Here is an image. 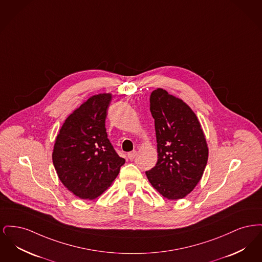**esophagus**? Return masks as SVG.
Here are the masks:
<instances>
[{"instance_id":"obj_1","label":"esophagus","mask_w":262,"mask_h":262,"mask_svg":"<svg viewBox=\"0 0 262 262\" xmlns=\"http://www.w3.org/2000/svg\"><path fill=\"white\" fill-rule=\"evenodd\" d=\"M136 156H137V151H136V150L130 151V152L127 153V158H128L129 160H134V159L136 158Z\"/></svg>"}]
</instances>
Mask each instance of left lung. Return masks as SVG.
I'll return each mask as SVG.
<instances>
[{"label": "left lung", "instance_id": "left-lung-1", "mask_svg": "<svg viewBox=\"0 0 262 262\" xmlns=\"http://www.w3.org/2000/svg\"><path fill=\"white\" fill-rule=\"evenodd\" d=\"M158 160L145 174L164 198L180 200L200 182L208 159L201 125L183 100L158 88L150 96Z\"/></svg>", "mask_w": 262, "mask_h": 262}]
</instances>
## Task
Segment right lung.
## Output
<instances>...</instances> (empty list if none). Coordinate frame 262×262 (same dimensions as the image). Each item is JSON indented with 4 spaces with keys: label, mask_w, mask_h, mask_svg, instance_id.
I'll use <instances>...</instances> for the list:
<instances>
[{
    "label": "right lung",
    "mask_w": 262,
    "mask_h": 262,
    "mask_svg": "<svg viewBox=\"0 0 262 262\" xmlns=\"http://www.w3.org/2000/svg\"><path fill=\"white\" fill-rule=\"evenodd\" d=\"M111 94L90 97L64 121L53 164L62 185L82 200H94L112 184L125 159L108 139L105 120Z\"/></svg>",
    "instance_id": "right-lung-1"
}]
</instances>
